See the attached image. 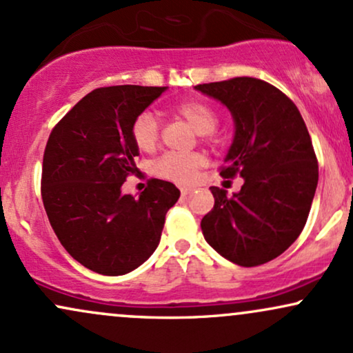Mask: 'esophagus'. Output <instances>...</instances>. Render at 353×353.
<instances>
[{
    "mask_svg": "<svg viewBox=\"0 0 353 353\" xmlns=\"http://www.w3.org/2000/svg\"><path fill=\"white\" fill-rule=\"evenodd\" d=\"M190 190H192V189H189V188H181L182 197H185V196H188V194H190Z\"/></svg>",
    "mask_w": 353,
    "mask_h": 353,
    "instance_id": "esophagus-1",
    "label": "esophagus"
}]
</instances>
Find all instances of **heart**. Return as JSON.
Listing matches in <instances>:
<instances>
[{
    "label": "heart",
    "mask_w": 353,
    "mask_h": 353,
    "mask_svg": "<svg viewBox=\"0 0 353 353\" xmlns=\"http://www.w3.org/2000/svg\"><path fill=\"white\" fill-rule=\"evenodd\" d=\"M181 117H184L199 134H209L216 129L217 114L214 109L199 99L182 101L174 108ZM132 141L141 151H151L159 141V123L151 111H143L132 123ZM204 164L201 154H165L156 164V172L159 176L171 179L179 184H188L196 177L197 169Z\"/></svg>",
    "instance_id": "1"
}]
</instances>
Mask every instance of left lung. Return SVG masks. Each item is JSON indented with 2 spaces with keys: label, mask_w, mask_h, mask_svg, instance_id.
Wrapping results in <instances>:
<instances>
[{
  "label": "left lung",
  "mask_w": 353,
  "mask_h": 353,
  "mask_svg": "<svg viewBox=\"0 0 353 353\" xmlns=\"http://www.w3.org/2000/svg\"><path fill=\"white\" fill-rule=\"evenodd\" d=\"M234 119V139L222 177H242L239 192L210 188L214 209L202 217L204 239L237 265L279 257L301 236L319 182L309 131L295 104L272 84L234 78L197 84Z\"/></svg>",
  "instance_id": "8db88e82"
}]
</instances>
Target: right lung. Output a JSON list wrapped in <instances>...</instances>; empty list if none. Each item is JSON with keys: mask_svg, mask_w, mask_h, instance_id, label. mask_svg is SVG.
<instances>
[{"mask_svg": "<svg viewBox=\"0 0 353 353\" xmlns=\"http://www.w3.org/2000/svg\"><path fill=\"white\" fill-rule=\"evenodd\" d=\"M168 88H99L56 124L43 157L41 196L54 234L92 272L124 275L157 249L165 214L181 190L152 179L134 197L123 194L139 149L132 123Z\"/></svg>", "mask_w": 353, "mask_h": 353, "instance_id": "1", "label": "right lung"}]
</instances>
